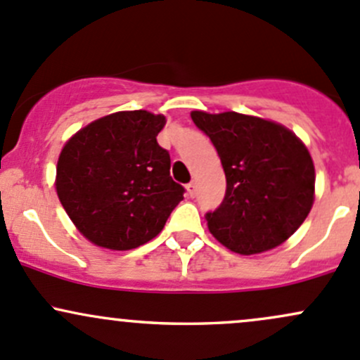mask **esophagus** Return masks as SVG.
I'll use <instances>...</instances> for the list:
<instances>
[{
    "label": "esophagus",
    "instance_id": "obj_1",
    "mask_svg": "<svg viewBox=\"0 0 360 360\" xmlns=\"http://www.w3.org/2000/svg\"><path fill=\"white\" fill-rule=\"evenodd\" d=\"M186 190H188V195H190L191 198H193V196L196 195V183H195V181H191V183L188 184V186H186Z\"/></svg>",
    "mask_w": 360,
    "mask_h": 360
}]
</instances>
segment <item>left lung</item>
<instances>
[{
	"mask_svg": "<svg viewBox=\"0 0 360 360\" xmlns=\"http://www.w3.org/2000/svg\"><path fill=\"white\" fill-rule=\"evenodd\" d=\"M191 119L214 143L226 174L224 200L205 215L215 240L241 255L285 243L314 203L316 170L304 143L260 117L195 110Z\"/></svg>",
	"mask_w": 360,
	"mask_h": 360,
	"instance_id": "1",
	"label": "left lung"
}]
</instances>
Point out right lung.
<instances>
[{"label":"right lung","instance_id":"right-lung-1","mask_svg":"<svg viewBox=\"0 0 360 360\" xmlns=\"http://www.w3.org/2000/svg\"><path fill=\"white\" fill-rule=\"evenodd\" d=\"M164 126V115L117 112L65 143L56 164V193L91 243L110 250L148 243L184 198V188L170 177L169 151L157 143Z\"/></svg>","mask_w":360,"mask_h":360}]
</instances>
